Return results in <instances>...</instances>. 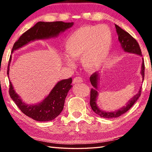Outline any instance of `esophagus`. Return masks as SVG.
Returning a JSON list of instances; mask_svg holds the SVG:
<instances>
[{
	"label": "esophagus",
	"mask_w": 152,
	"mask_h": 152,
	"mask_svg": "<svg viewBox=\"0 0 152 152\" xmlns=\"http://www.w3.org/2000/svg\"><path fill=\"white\" fill-rule=\"evenodd\" d=\"M82 81H83V80H82V78H80V77H76V78L73 80V83H81Z\"/></svg>",
	"instance_id": "esophagus-1"
}]
</instances>
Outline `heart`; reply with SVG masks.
I'll list each match as a JSON object with an SVG mask.
<instances>
[{"label":"heart","instance_id":"obj_1","mask_svg":"<svg viewBox=\"0 0 152 152\" xmlns=\"http://www.w3.org/2000/svg\"><path fill=\"white\" fill-rule=\"evenodd\" d=\"M112 34L105 25H86L78 28L67 39L65 48L68 55L64 56L67 65L74 66L73 59H81L87 71L93 72L103 66L110 54Z\"/></svg>","mask_w":152,"mask_h":152}]
</instances>
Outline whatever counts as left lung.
I'll list each match as a JSON object with an SVG mask.
<instances>
[{"label": "left lung", "instance_id": "left-lung-1", "mask_svg": "<svg viewBox=\"0 0 152 152\" xmlns=\"http://www.w3.org/2000/svg\"><path fill=\"white\" fill-rule=\"evenodd\" d=\"M115 28H116V31L118 35V39H119V42L121 43V47L124 50L125 52L131 53H135L139 56H142L141 55V51L140 45H139L138 43L134 38H133L129 33L125 31L123 29H122L118 25H115ZM142 64H141V74L142 76V80L143 82L144 79V72H145V65H144V61L143 59H142ZM99 74L98 72L94 73L92 75H91V78H90V80H91L92 86L93 88L91 89V99H90V104L92 109L93 111L99 115L100 117L106 118V119H112V118H116L121 116L123 114H124L127 110H129L132 107L134 104L135 102L137 101V99L140 98L141 92V88H140V91L135 95H134L132 99L129 100V101L127 102L125 106L122 107L121 109H119L115 111L108 112V111H104V110L99 109L96 103L97 97L99 96V92H98V90H99Z\"/></svg>", "mask_w": 152, "mask_h": 152}]
</instances>
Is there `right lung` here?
Instances as JSON below:
<instances>
[{
	"label": "right lung",
	"mask_w": 152,
	"mask_h": 152,
	"mask_svg": "<svg viewBox=\"0 0 152 152\" xmlns=\"http://www.w3.org/2000/svg\"><path fill=\"white\" fill-rule=\"evenodd\" d=\"M73 25V22H38L33 27L25 32L15 43L12 49V53L33 41L48 39L58 37L60 33L72 27ZM11 59V56L7 70L9 78ZM72 82V78L59 81L51 90L50 93L42 102L35 104H27L23 101L19 95L15 92L10 80L9 94L19 109L27 116L37 121H49L54 119L62 111L67 94L72 87V85H71Z\"/></svg>",
	"instance_id": "1"
}]
</instances>
